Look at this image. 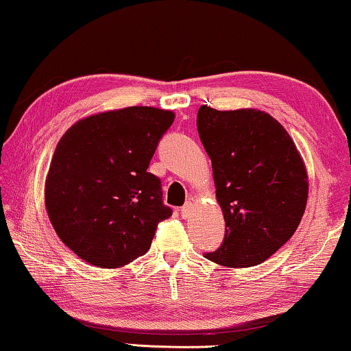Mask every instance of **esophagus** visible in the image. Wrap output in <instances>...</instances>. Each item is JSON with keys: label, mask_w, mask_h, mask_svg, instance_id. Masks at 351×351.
I'll use <instances>...</instances> for the list:
<instances>
[{"label": "esophagus", "mask_w": 351, "mask_h": 351, "mask_svg": "<svg viewBox=\"0 0 351 351\" xmlns=\"http://www.w3.org/2000/svg\"><path fill=\"white\" fill-rule=\"evenodd\" d=\"M191 210H192V203H186L184 206L181 208V217L182 219H187L189 215H191Z\"/></svg>", "instance_id": "34e87169"}]
</instances>
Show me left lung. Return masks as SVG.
<instances>
[{
  "mask_svg": "<svg viewBox=\"0 0 351 351\" xmlns=\"http://www.w3.org/2000/svg\"><path fill=\"white\" fill-rule=\"evenodd\" d=\"M199 141L210 158L225 239L204 256L225 267H253L293 236L308 199V175L295 143L258 109L202 106Z\"/></svg>",
  "mask_w": 351,
  "mask_h": 351,
  "instance_id": "1",
  "label": "left lung"
}]
</instances>
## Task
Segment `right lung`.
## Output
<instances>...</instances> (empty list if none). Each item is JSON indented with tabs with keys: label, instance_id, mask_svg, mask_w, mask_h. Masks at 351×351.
I'll return each mask as SVG.
<instances>
[{
	"label": "right lung",
	"instance_id": "obj_1",
	"mask_svg": "<svg viewBox=\"0 0 351 351\" xmlns=\"http://www.w3.org/2000/svg\"><path fill=\"white\" fill-rule=\"evenodd\" d=\"M171 110L131 106L86 117L54 149L45 182L49 221L86 263L117 269L145 254L171 209L147 171Z\"/></svg>",
	"mask_w": 351,
	"mask_h": 351
}]
</instances>
